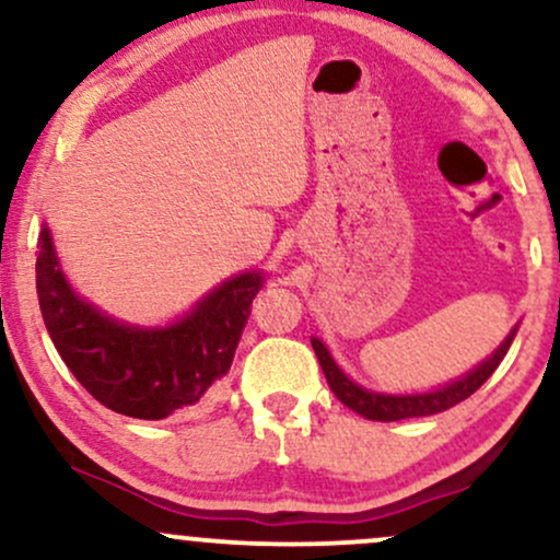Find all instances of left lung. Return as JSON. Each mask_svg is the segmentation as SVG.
<instances>
[{
	"label": "left lung",
	"mask_w": 560,
	"mask_h": 560,
	"mask_svg": "<svg viewBox=\"0 0 560 560\" xmlns=\"http://www.w3.org/2000/svg\"><path fill=\"white\" fill-rule=\"evenodd\" d=\"M516 331L518 326H513L511 334L500 342L498 350H494L487 361H481L477 369L468 371V374L455 378V382L442 384V387H436L432 392H413V395H384V392L365 389L361 384L352 382V378L347 376L337 363H334L329 347L320 342L318 337H313L311 345L313 350H316L326 382H329L334 395L339 397V402H345L347 408L355 410L358 416H363V419L369 421H400V419H416V416L442 413V410L453 408V405H458L460 400H466V397H471L474 392H477L481 384L494 374V369H498L500 361L505 358L508 347H511Z\"/></svg>",
	"instance_id": "obj_1"
}]
</instances>
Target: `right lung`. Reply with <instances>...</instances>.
Returning <instances> with one entry per match:
<instances>
[{"label":"right lung","instance_id":"1","mask_svg":"<svg viewBox=\"0 0 560 560\" xmlns=\"http://www.w3.org/2000/svg\"><path fill=\"white\" fill-rule=\"evenodd\" d=\"M266 273L221 281L168 326H133L75 294L42 229L36 292L44 326L83 389L115 413L160 421L195 405L229 374Z\"/></svg>","mask_w":560,"mask_h":560}]
</instances>
